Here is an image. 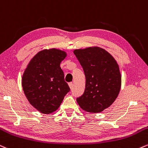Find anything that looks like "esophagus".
<instances>
[{
    "mask_svg": "<svg viewBox=\"0 0 148 148\" xmlns=\"http://www.w3.org/2000/svg\"><path fill=\"white\" fill-rule=\"evenodd\" d=\"M73 85H74L73 83H69V88H70V89H72Z\"/></svg>",
    "mask_w": 148,
    "mask_h": 148,
    "instance_id": "obj_1",
    "label": "esophagus"
}]
</instances>
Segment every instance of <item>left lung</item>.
<instances>
[{"instance_id": "8db88e82", "label": "left lung", "mask_w": 148, "mask_h": 148, "mask_svg": "<svg viewBox=\"0 0 148 148\" xmlns=\"http://www.w3.org/2000/svg\"><path fill=\"white\" fill-rule=\"evenodd\" d=\"M74 54L84 71L85 92L76 99L85 111L101 112L114 102L121 87V75L114 58L106 49L89 47L75 49Z\"/></svg>"}]
</instances>
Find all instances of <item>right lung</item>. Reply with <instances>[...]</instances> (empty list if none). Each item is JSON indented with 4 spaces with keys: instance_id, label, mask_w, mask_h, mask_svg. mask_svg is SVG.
Here are the masks:
<instances>
[{
    "instance_id": "obj_1",
    "label": "right lung",
    "mask_w": 148,
    "mask_h": 148,
    "mask_svg": "<svg viewBox=\"0 0 148 148\" xmlns=\"http://www.w3.org/2000/svg\"><path fill=\"white\" fill-rule=\"evenodd\" d=\"M67 53L51 48L38 51L30 60L22 77V87L30 104L42 114L58 110L69 92L60 64Z\"/></svg>"
}]
</instances>
